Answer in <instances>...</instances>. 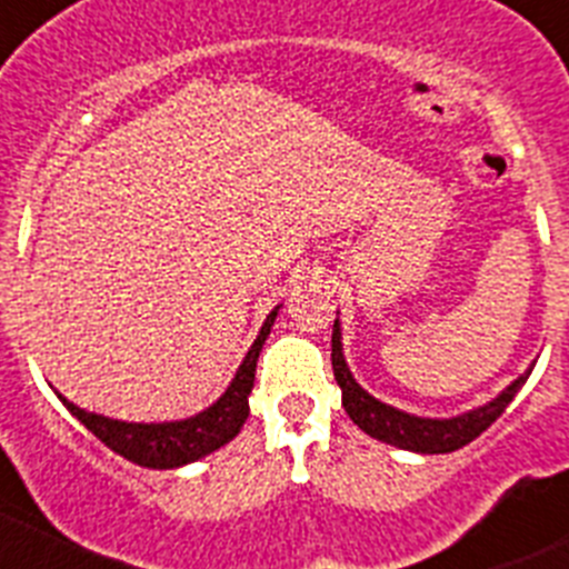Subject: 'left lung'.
Listing matches in <instances>:
<instances>
[{
  "label": "left lung",
  "instance_id": "1",
  "mask_svg": "<svg viewBox=\"0 0 569 569\" xmlns=\"http://www.w3.org/2000/svg\"><path fill=\"white\" fill-rule=\"evenodd\" d=\"M330 361H333V375L336 383L341 389V406L350 413L352 422L361 428L363 433H369L378 442L391 445V448L411 450V453H453V450L465 448L472 439L481 437L489 425L506 411L511 400H515L517 391L522 389V383L531 375L533 363L520 375L517 380H511L498 397H492L483 406L472 408V411L456 413V417H417V413L400 411V408L389 406V402H380L378 397L369 395L356 378H352L350 367L345 361V347H341V325L339 319L333 322V339H330Z\"/></svg>",
  "mask_w": 569,
  "mask_h": 569
}]
</instances>
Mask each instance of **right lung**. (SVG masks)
Returning a JSON list of instances; mask_svg holds the SVG:
<instances>
[{
	"label": "right lung",
	"instance_id": "add662e5",
	"mask_svg": "<svg viewBox=\"0 0 569 569\" xmlns=\"http://www.w3.org/2000/svg\"><path fill=\"white\" fill-rule=\"evenodd\" d=\"M278 311L280 306H274V311L263 319L261 333L247 350L244 361L239 363L236 378L230 380L224 395L194 417L174 419V422H121V419H110L104 413L86 411L58 391L54 395L69 408L71 417L80 419L88 431L99 442L108 445L113 453L124 456L127 461L138 467H150V470H178L191 461L206 459L208 453L224 448L230 439L239 437L241 425L250 413V391L256 386L258 356H261L263 341L272 330Z\"/></svg>",
	"mask_w": 569,
	"mask_h": 569
}]
</instances>
